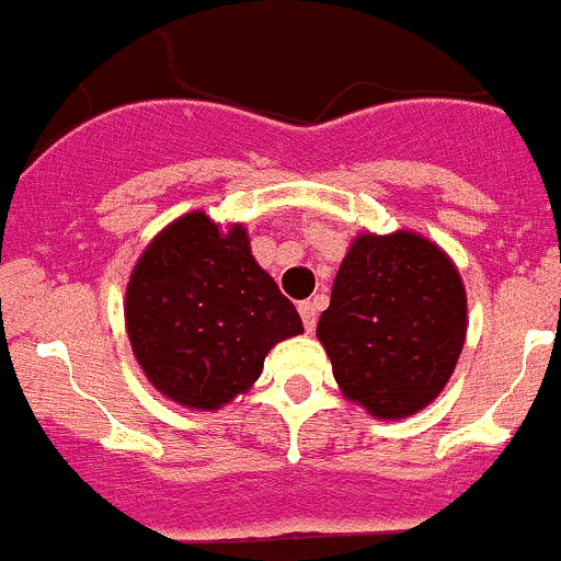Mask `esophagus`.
Segmentation results:
<instances>
[{
    "label": "esophagus",
    "instance_id": "esophagus-1",
    "mask_svg": "<svg viewBox=\"0 0 561 561\" xmlns=\"http://www.w3.org/2000/svg\"><path fill=\"white\" fill-rule=\"evenodd\" d=\"M319 310H321V299L313 297V299H305V302H299V316H302V324L305 330H313L316 321H319Z\"/></svg>",
    "mask_w": 561,
    "mask_h": 561
}]
</instances>
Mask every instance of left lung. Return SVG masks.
Here are the masks:
<instances>
[{"mask_svg":"<svg viewBox=\"0 0 561 561\" xmlns=\"http://www.w3.org/2000/svg\"><path fill=\"white\" fill-rule=\"evenodd\" d=\"M337 387L370 417L428 407L467 341V291L453 259L414 234H359L316 327Z\"/></svg>","mask_w":561,"mask_h":561,"instance_id":"obj_1","label":"left lung"}]
</instances>
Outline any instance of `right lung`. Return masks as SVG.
I'll return each instance as SVG.
<instances>
[{"label": "right lung", "mask_w": 561, "mask_h": 561, "mask_svg": "<svg viewBox=\"0 0 561 561\" xmlns=\"http://www.w3.org/2000/svg\"><path fill=\"white\" fill-rule=\"evenodd\" d=\"M125 327L160 396L213 412L251 390L275 343L302 332L297 308L251 253L245 226L207 213L165 226L133 267Z\"/></svg>", "instance_id": "right-lung-1"}]
</instances>
